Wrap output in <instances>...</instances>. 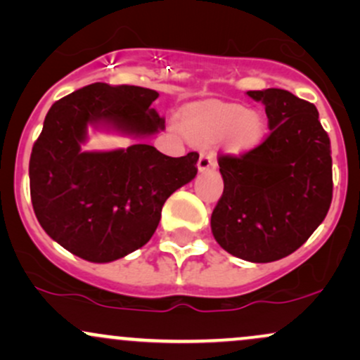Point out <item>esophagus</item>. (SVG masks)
Masks as SVG:
<instances>
[{"label": "esophagus", "mask_w": 360, "mask_h": 360, "mask_svg": "<svg viewBox=\"0 0 360 360\" xmlns=\"http://www.w3.org/2000/svg\"><path fill=\"white\" fill-rule=\"evenodd\" d=\"M217 166V159H214V155L212 152H203V154L200 155V160H198V169H200L201 172L208 171V169H213Z\"/></svg>", "instance_id": "esophagus-1"}]
</instances>
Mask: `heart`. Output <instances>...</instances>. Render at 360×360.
I'll return each mask as SVG.
<instances>
[{
    "label": "heart",
    "instance_id": "obj_1",
    "mask_svg": "<svg viewBox=\"0 0 360 360\" xmlns=\"http://www.w3.org/2000/svg\"><path fill=\"white\" fill-rule=\"evenodd\" d=\"M183 130L196 143H213L221 139L230 152L243 154L262 140L264 120L257 111L238 105L208 106L186 115Z\"/></svg>",
    "mask_w": 360,
    "mask_h": 360
}]
</instances>
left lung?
<instances>
[{
    "label": "left lung",
    "mask_w": 360,
    "mask_h": 360,
    "mask_svg": "<svg viewBox=\"0 0 360 360\" xmlns=\"http://www.w3.org/2000/svg\"><path fill=\"white\" fill-rule=\"evenodd\" d=\"M266 106L269 135L242 155H220L223 194L212 213L221 249L249 262L298 250L332 203V150L313 103L286 89L247 91Z\"/></svg>",
    "instance_id": "8db88e82"
}]
</instances>
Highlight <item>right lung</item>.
<instances>
[{"label":"right lung","mask_w":360,"mask_h":360,"mask_svg":"<svg viewBox=\"0 0 360 360\" xmlns=\"http://www.w3.org/2000/svg\"><path fill=\"white\" fill-rule=\"evenodd\" d=\"M140 86L94 82L56 101L30 155V196L45 233L89 262L125 257L150 240L166 200L194 179L198 152L160 154L147 143L82 152L88 125L143 139L164 130Z\"/></svg>","instance_id":"1"}]
</instances>
